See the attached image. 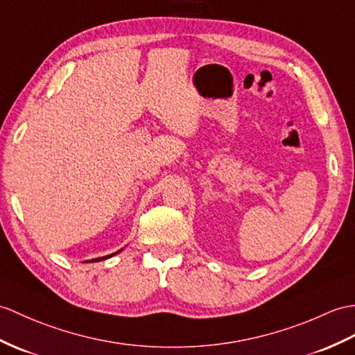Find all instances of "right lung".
<instances>
[{"mask_svg":"<svg viewBox=\"0 0 355 355\" xmlns=\"http://www.w3.org/2000/svg\"><path fill=\"white\" fill-rule=\"evenodd\" d=\"M122 250H119V251H116V252H113V254H110V255H105V257H98V259H92V260H89V263H94V261H101V260H105V259H110V257H113V255H116V254H119Z\"/></svg>","mask_w":355,"mask_h":355,"instance_id":"right-lung-1","label":"right lung"}]
</instances>
